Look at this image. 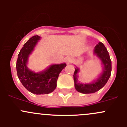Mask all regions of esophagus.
I'll use <instances>...</instances> for the list:
<instances>
[{
  "mask_svg": "<svg viewBox=\"0 0 127 127\" xmlns=\"http://www.w3.org/2000/svg\"><path fill=\"white\" fill-rule=\"evenodd\" d=\"M66 62L67 64H69L71 62V58L70 56H68L66 58Z\"/></svg>",
  "mask_w": 127,
  "mask_h": 127,
  "instance_id": "1",
  "label": "esophagus"
}]
</instances>
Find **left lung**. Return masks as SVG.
Wrapping results in <instances>:
<instances>
[{
    "instance_id": "obj_1",
    "label": "left lung",
    "mask_w": 127,
    "mask_h": 127,
    "mask_svg": "<svg viewBox=\"0 0 127 127\" xmlns=\"http://www.w3.org/2000/svg\"><path fill=\"white\" fill-rule=\"evenodd\" d=\"M93 53L100 60L101 64L103 67V71L98 77L92 82L84 84L78 81V73L80 72V69L76 66L74 73V86L75 90L77 92L84 94L95 93L101 89L108 81L111 74V60L108 52L103 43L99 42L95 47Z\"/></svg>"
}]
</instances>
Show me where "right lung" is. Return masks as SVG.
I'll list each match as a JSON object with an SVG mask.
<instances>
[{"label":"right lung","instance_id":"obj_1","mask_svg":"<svg viewBox=\"0 0 127 127\" xmlns=\"http://www.w3.org/2000/svg\"><path fill=\"white\" fill-rule=\"evenodd\" d=\"M34 35L24 44L18 56L16 71L19 80L23 85L32 93L36 95L48 94L55 90L59 74L66 66L65 63L51 64L42 71L35 72L28 67L29 57L40 39Z\"/></svg>","mask_w":127,"mask_h":127}]
</instances>
